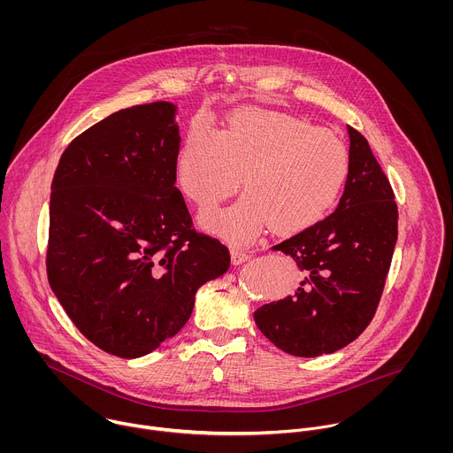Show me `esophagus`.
<instances>
[{
	"label": "esophagus",
	"mask_w": 453,
	"mask_h": 453,
	"mask_svg": "<svg viewBox=\"0 0 453 453\" xmlns=\"http://www.w3.org/2000/svg\"><path fill=\"white\" fill-rule=\"evenodd\" d=\"M248 258H250V251L248 250L239 248V246L232 248V261H234V265H241V263H244Z\"/></svg>",
	"instance_id": "obj_1"
}]
</instances>
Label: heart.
Segmentation results:
<instances>
[{
  "mask_svg": "<svg viewBox=\"0 0 453 453\" xmlns=\"http://www.w3.org/2000/svg\"><path fill=\"white\" fill-rule=\"evenodd\" d=\"M350 171L345 142L309 120L261 108L237 110L221 134L195 122L178 155V183L200 207L235 194L237 203L207 211L203 225L234 241L253 239L266 223L298 232L331 209Z\"/></svg>",
  "mask_w": 453,
  "mask_h": 453,
  "instance_id": "b5f03b06",
  "label": "heart"
}]
</instances>
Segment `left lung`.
<instances>
[{
  "label": "left lung",
  "mask_w": 453,
  "mask_h": 453,
  "mask_svg": "<svg viewBox=\"0 0 453 453\" xmlns=\"http://www.w3.org/2000/svg\"><path fill=\"white\" fill-rule=\"evenodd\" d=\"M350 171L334 212L273 246L305 273L293 296L255 312L259 331L298 357L354 342L380 303L394 246L397 203L366 137L347 126Z\"/></svg>",
  "instance_id": "1"
}]
</instances>
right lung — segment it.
<instances>
[{
  "mask_svg": "<svg viewBox=\"0 0 453 453\" xmlns=\"http://www.w3.org/2000/svg\"><path fill=\"white\" fill-rule=\"evenodd\" d=\"M165 101L76 135L52 181L47 275L80 333L134 359L174 336L230 251L196 232L176 183L180 129Z\"/></svg>",
  "mask_w": 453,
  "mask_h": 453,
  "instance_id": "1",
  "label": "right lung"
}]
</instances>
